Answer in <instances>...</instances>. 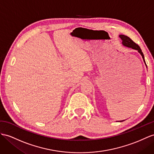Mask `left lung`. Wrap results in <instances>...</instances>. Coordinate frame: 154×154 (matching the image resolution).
Wrapping results in <instances>:
<instances>
[{"label": "left lung", "instance_id": "obj_1", "mask_svg": "<svg viewBox=\"0 0 154 154\" xmlns=\"http://www.w3.org/2000/svg\"><path fill=\"white\" fill-rule=\"evenodd\" d=\"M119 37L122 39V45L125 46V47H129V48H131L133 49L138 51V52H139L141 54V56H142V57H143V60H144L145 64H146L144 54H143V53L142 52V50L140 48V47L138 45L137 43L134 42L131 38H129L127 36H125V35H122L121 34V35H119ZM122 121H124V120H122ZM122 121H120V122H122Z\"/></svg>", "mask_w": 154, "mask_h": 154}]
</instances>
